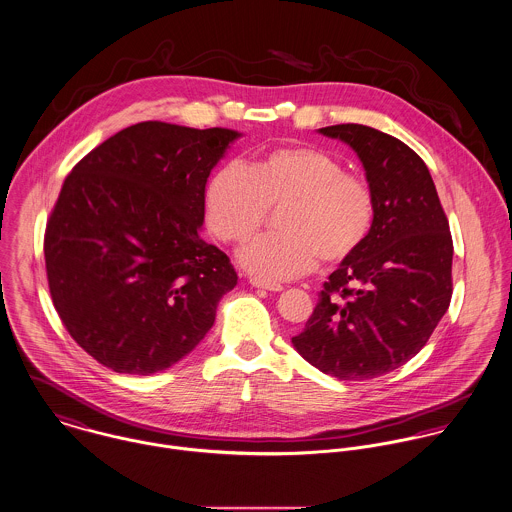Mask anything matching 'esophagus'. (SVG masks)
Segmentation results:
<instances>
[{"instance_id": "esophagus-1", "label": "esophagus", "mask_w": 512, "mask_h": 512, "mask_svg": "<svg viewBox=\"0 0 512 512\" xmlns=\"http://www.w3.org/2000/svg\"><path fill=\"white\" fill-rule=\"evenodd\" d=\"M251 284H253L255 288H265V290H273V292L283 290V284L271 283V281H261V279H251Z\"/></svg>"}]
</instances>
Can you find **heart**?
I'll return each mask as SVG.
<instances>
[{
  "mask_svg": "<svg viewBox=\"0 0 512 512\" xmlns=\"http://www.w3.org/2000/svg\"><path fill=\"white\" fill-rule=\"evenodd\" d=\"M271 208H281V231L257 237L241 253V265L263 281L304 275L318 259H349L375 222L369 182L316 147H277L247 167L228 163L206 184V224L224 243H245Z\"/></svg>",
  "mask_w": 512,
  "mask_h": 512,
  "instance_id": "heart-1",
  "label": "heart"
}]
</instances>
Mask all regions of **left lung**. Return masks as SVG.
Returning a JSON list of instances; mask_svg holds the SVG:
<instances>
[{
    "instance_id": "obj_1",
    "label": "left lung",
    "mask_w": 512,
    "mask_h": 512,
    "mask_svg": "<svg viewBox=\"0 0 512 512\" xmlns=\"http://www.w3.org/2000/svg\"><path fill=\"white\" fill-rule=\"evenodd\" d=\"M361 159L375 196L365 243L328 277L298 353L340 381L381 377L430 340L452 300L454 241L424 161L400 139L359 123L322 127Z\"/></svg>"
}]
</instances>
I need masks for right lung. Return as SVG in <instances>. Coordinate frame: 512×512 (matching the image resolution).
<instances>
[{"label": "right lung", "mask_w": 512, "mask_h": 512, "mask_svg": "<svg viewBox=\"0 0 512 512\" xmlns=\"http://www.w3.org/2000/svg\"><path fill=\"white\" fill-rule=\"evenodd\" d=\"M237 137L143 121L64 178L45 229L49 290L66 332L104 367L163 371L214 326L237 273L198 231L206 180Z\"/></svg>", "instance_id": "right-lung-1"}]
</instances>
